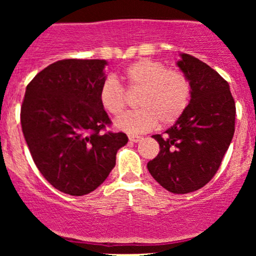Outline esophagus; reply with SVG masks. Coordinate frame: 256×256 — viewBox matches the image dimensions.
Segmentation results:
<instances>
[{"mask_svg": "<svg viewBox=\"0 0 256 256\" xmlns=\"http://www.w3.org/2000/svg\"><path fill=\"white\" fill-rule=\"evenodd\" d=\"M128 140H130L131 142L137 143V142H140V140H142V137H140V136H137V134H130V136H128Z\"/></svg>", "mask_w": 256, "mask_h": 256, "instance_id": "1", "label": "esophagus"}]
</instances>
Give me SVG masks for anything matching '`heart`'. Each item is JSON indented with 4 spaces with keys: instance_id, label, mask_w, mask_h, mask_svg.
Wrapping results in <instances>:
<instances>
[{
    "instance_id": "heart-1",
    "label": "heart",
    "mask_w": 256,
    "mask_h": 256,
    "mask_svg": "<svg viewBox=\"0 0 256 256\" xmlns=\"http://www.w3.org/2000/svg\"><path fill=\"white\" fill-rule=\"evenodd\" d=\"M122 78L130 91L140 90L137 98L140 110L125 113L116 120L119 130L128 134L146 132L158 124L167 126L183 116L192 98V85L183 72L167 70L162 62L152 58L134 61L122 71ZM102 108L119 116L126 104L125 91L119 82L107 77L98 90Z\"/></svg>"
}]
</instances>
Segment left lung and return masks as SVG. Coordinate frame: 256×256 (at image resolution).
I'll return each instance as SVG.
<instances>
[{
  "label": "left lung",
  "mask_w": 256,
  "mask_h": 256,
  "mask_svg": "<svg viewBox=\"0 0 256 256\" xmlns=\"http://www.w3.org/2000/svg\"><path fill=\"white\" fill-rule=\"evenodd\" d=\"M192 85L183 116L158 142V156L148 171L170 192L188 194L204 186L219 170L234 132L236 106L230 86L218 72L189 54L177 62Z\"/></svg>",
  "instance_id": "8db88e82"
}]
</instances>
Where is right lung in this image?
Masks as SVG:
<instances>
[{
	"instance_id": "1",
	"label": "right lung",
	"mask_w": 256,
	"mask_h": 256,
	"mask_svg": "<svg viewBox=\"0 0 256 256\" xmlns=\"http://www.w3.org/2000/svg\"><path fill=\"white\" fill-rule=\"evenodd\" d=\"M106 60L67 58L49 64L26 86L20 120L31 156L55 189L83 196L98 188L128 143L98 100Z\"/></svg>"
}]
</instances>
